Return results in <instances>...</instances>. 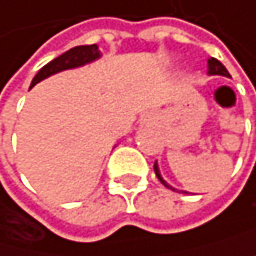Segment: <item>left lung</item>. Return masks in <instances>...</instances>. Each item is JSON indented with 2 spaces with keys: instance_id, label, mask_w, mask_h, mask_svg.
I'll use <instances>...</instances> for the list:
<instances>
[{
  "instance_id": "obj_1",
  "label": "left lung",
  "mask_w": 256,
  "mask_h": 256,
  "mask_svg": "<svg viewBox=\"0 0 256 256\" xmlns=\"http://www.w3.org/2000/svg\"><path fill=\"white\" fill-rule=\"evenodd\" d=\"M208 75H222V76H226V78H230V74H228L226 68H225V66H224L220 61H217L216 58H209V60H208ZM154 172H156V176L159 178V181H160L166 188H172V190H176L174 187H172V186L168 184V182L164 180V178H162L160 170H159V165H157V160H156V164H154ZM180 192H182V190H180Z\"/></svg>"
}]
</instances>
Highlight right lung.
<instances>
[{
  "label": "right lung",
  "mask_w": 256,
  "mask_h": 256,
  "mask_svg": "<svg viewBox=\"0 0 256 256\" xmlns=\"http://www.w3.org/2000/svg\"><path fill=\"white\" fill-rule=\"evenodd\" d=\"M100 50L97 47V44L92 45H78V47H74L62 53L58 58H54L48 64H45L44 68L36 74V76L31 82V88L34 84H38L39 82L48 78V76L62 72V70H69V69H76L82 68L84 64H90L96 60L100 58Z\"/></svg>",
  "instance_id": "right-lung-1"
}]
</instances>
